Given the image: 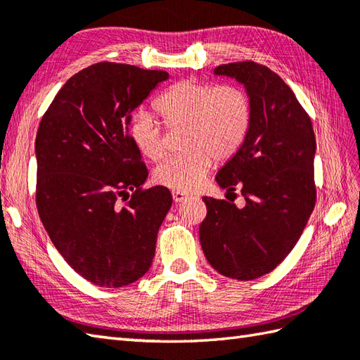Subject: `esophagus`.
<instances>
[{"label":"esophagus","instance_id":"esophagus-1","mask_svg":"<svg viewBox=\"0 0 360 360\" xmlns=\"http://www.w3.org/2000/svg\"><path fill=\"white\" fill-rule=\"evenodd\" d=\"M188 198V195L187 193H184V192H173V200H174V202H182V201H186Z\"/></svg>","mask_w":360,"mask_h":360}]
</instances>
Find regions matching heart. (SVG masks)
I'll return each instance as SVG.
<instances>
[{"label": "heart", "mask_w": 360, "mask_h": 360, "mask_svg": "<svg viewBox=\"0 0 360 360\" xmlns=\"http://www.w3.org/2000/svg\"><path fill=\"white\" fill-rule=\"evenodd\" d=\"M155 106L167 128L186 129L182 147L187 151L165 159L155 170L158 184L176 192L200 187L213 159L223 162L233 158L250 128V97L235 85L182 80L168 88ZM129 137L147 159L159 160L164 156V128L150 112L134 114Z\"/></svg>", "instance_id": "obj_1"}]
</instances>
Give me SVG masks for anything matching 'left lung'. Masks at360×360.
Wrapping results in <instances>:
<instances>
[{"mask_svg": "<svg viewBox=\"0 0 360 360\" xmlns=\"http://www.w3.org/2000/svg\"><path fill=\"white\" fill-rule=\"evenodd\" d=\"M243 83L252 120L238 153L217 182L241 190L246 205L204 196L200 241L213 269L248 281L274 271L294 249L316 205V136L311 119L280 75L255 62L215 68Z\"/></svg>", "mask_w": 360, "mask_h": 360, "instance_id": "obj_1", "label": "left lung"}]
</instances>
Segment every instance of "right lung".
Segmentation results:
<instances>
[{
	"label": "right lung",
	"instance_id": "add662e5",
	"mask_svg": "<svg viewBox=\"0 0 360 360\" xmlns=\"http://www.w3.org/2000/svg\"><path fill=\"white\" fill-rule=\"evenodd\" d=\"M167 79L133 65H91L65 83L38 127V215L65 262L101 288L145 275L172 207L167 187L142 188L148 170L129 137L131 112Z\"/></svg>",
	"mask_w": 360,
	"mask_h": 360
}]
</instances>
